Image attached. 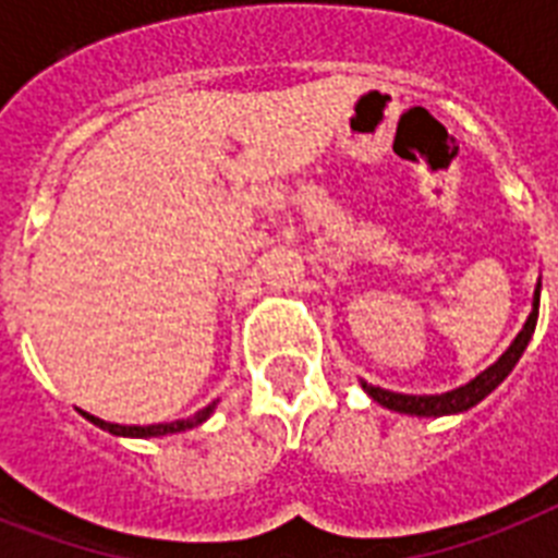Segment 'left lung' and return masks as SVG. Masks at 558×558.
I'll use <instances>...</instances> for the list:
<instances>
[{"label":"left lung","instance_id":"1","mask_svg":"<svg viewBox=\"0 0 558 558\" xmlns=\"http://www.w3.org/2000/svg\"><path fill=\"white\" fill-rule=\"evenodd\" d=\"M538 295H542V283H536V295H533V313L524 322L521 332L515 336L507 353H504L495 365L486 367L484 373H477L475 379L466 381V385H460L454 390H446V393H423V397H414V393H393V390L376 388V385H367L362 381V388H365L367 397L373 402H379L381 408H390V411H399V414H411V416H446V414H463L472 405H477L481 399H486L493 393L498 385H501L510 371L519 365L521 353L527 350L530 339H533V332H536V322H538Z\"/></svg>","mask_w":558,"mask_h":558}]
</instances>
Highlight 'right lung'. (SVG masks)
Wrapping results in <instances>:
<instances>
[{
	"instance_id": "add662e5",
	"label": "right lung",
	"mask_w": 558,
	"mask_h": 558,
	"mask_svg": "<svg viewBox=\"0 0 558 558\" xmlns=\"http://www.w3.org/2000/svg\"><path fill=\"white\" fill-rule=\"evenodd\" d=\"M214 408H217V402H210V405H205L202 411H196L193 416H187V420H173V423H156V425H121V423H107V420L86 414V411H81V414L86 416L89 423L98 425V428H104V432L116 434V437H165V434H177V432H187V428H196V425H202L210 414H214Z\"/></svg>"
}]
</instances>
